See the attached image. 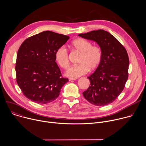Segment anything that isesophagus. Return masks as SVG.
Wrapping results in <instances>:
<instances>
[{"label": "esophagus", "mask_w": 146, "mask_h": 146, "mask_svg": "<svg viewBox=\"0 0 146 146\" xmlns=\"http://www.w3.org/2000/svg\"><path fill=\"white\" fill-rule=\"evenodd\" d=\"M76 78H69V81H72V80H76Z\"/></svg>", "instance_id": "1"}]
</instances>
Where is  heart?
I'll list each match as a JSON object with an SVG mask.
<instances>
[{
	"mask_svg": "<svg viewBox=\"0 0 146 146\" xmlns=\"http://www.w3.org/2000/svg\"><path fill=\"white\" fill-rule=\"evenodd\" d=\"M73 47L81 54L79 65L71 66L66 73L68 77L77 78L86 74L89 69L95 70L100 65L103 57V51L99 46H92L91 41L82 38H78L72 43ZM55 60L58 65L66 69L69 65V57L66 48L62 46L57 48L55 53Z\"/></svg>",
	"mask_w": 146,
	"mask_h": 146,
	"instance_id": "1",
	"label": "heart"
}]
</instances>
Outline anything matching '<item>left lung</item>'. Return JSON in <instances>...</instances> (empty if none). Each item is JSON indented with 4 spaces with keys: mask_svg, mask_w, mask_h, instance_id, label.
Here are the masks:
<instances>
[{
    "mask_svg": "<svg viewBox=\"0 0 146 146\" xmlns=\"http://www.w3.org/2000/svg\"><path fill=\"white\" fill-rule=\"evenodd\" d=\"M78 36L96 41L103 51L100 64L94 73L88 77L90 85L82 95L92 105H108L118 98L128 80L127 51L114 36L102 29Z\"/></svg>",
    "mask_w": 146,
    "mask_h": 146,
    "instance_id": "left-lung-1",
    "label": "left lung"
}]
</instances>
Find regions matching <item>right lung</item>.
I'll list each match as a JSON object with an SVG mask.
<instances>
[{"label":"right lung","mask_w":146,"mask_h":146,"mask_svg":"<svg viewBox=\"0 0 146 146\" xmlns=\"http://www.w3.org/2000/svg\"><path fill=\"white\" fill-rule=\"evenodd\" d=\"M69 37L44 31L27 38L17 52L16 81L24 95L41 104L50 103L60 94L68 78L62 77L55 53Z\"/></svg>","instance_id":"obj_1"}]
</instances>
